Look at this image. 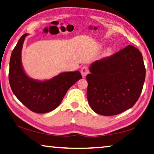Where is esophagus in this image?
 <instances>
[{
  "instance_id": "34e87169",
  "label": "esophagus",
  "mask_w": 154,
  "mask_h": 154,
  "mask_svg": "<svg viewBox=\"0 0 154 154\" xmlns=\"http://www.w3.org/2000/svg\"><path fill=\"white\" fill-rule=\"evenodd\" d=\"M81 74L82 75V77H85L88 74V69L86 66H84V67L82 68L81 69Z\"/></svg>"
}]
</instances>
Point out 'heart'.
<instances>
[{
	"label": "heart",
	"mask_w": 154,
	"mask_h": 154,
	"mask_svg": "<svg viewBox=\"0 0 154 154\" xmlns=\"http://www.w3.org/2000/svg\"><path fill=\"white\" fill-rule=\"evenodd\" d=\"M113 53V51H112V50L111 48H108V49L106 50V52H105L104 53V56L105 57H109V56H111V55Z\"/></svg>",
	"instance_id": "1"
}]
</instances>
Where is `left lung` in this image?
<instances>
[{"label": "left lung", "mask_w": 154, "mask_h": 154, "mask_svg": "<svg viewBox=\"0 0 154 154\" xmlns=\"http://www.w3.org/2000/svg\"><path fill=\"white\" fill-rule=\"evenodd\" d=\"M87 75V98L96 113L105 116L124 112L136 104L145 79L141 52L128 45L112 56L95 61Z\"/></svg>", "instance_id": "obj_1"}]
</instances>
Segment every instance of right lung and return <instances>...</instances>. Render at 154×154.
<instances>
[{"mask_svg":"<svg viewBox=\"0 0 154 154\" xmlns=\"http://www.w3.org/2000/svg\"><path fill=\"white\" fill-rule=\"evenodd\" d=\"M27 35L24 34L20 38L11 52L9 81L14 95L30 111L48 113L59 106L68 89L82 77L79 71L61 72L44 81L27 76L21 62L23 45Z\"/></svg>","mask_w":154,"mask_h":154,"instance_id":"1","label":"right lung"}]
</instances>
